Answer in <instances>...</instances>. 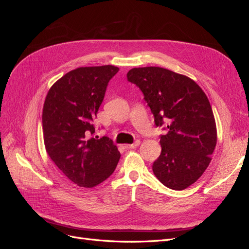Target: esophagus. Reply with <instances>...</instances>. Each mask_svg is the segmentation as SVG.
Masks as SVG:
<instances>
[{"mask_svg": "<svg viewBox=\"0 0 249 249\" xmlns=\"http://www.w3.org/2000/svg\"><path fill=\"white\" fill-rule=\"evenodd\" d=\"M140 144V140H136L134 143H132V144H127L125 145L126 148H136L137 146H139Z\"/></svg>", "mask_w": 249, "mask_h": 249, "instance_id": "34e87169", "label": "esophagus"}]
</instances>
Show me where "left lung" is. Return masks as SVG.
Listing matches in <instances>:
<instances>
[{
  "mask_svg": "<svg viewBox=\"0 0 249 249\" xmlns=\"http://www.w3.org/2000/svg\"><path fill=\"white\" fill-rule=\"evenodd\" d=\"M127 81L142 91L160 135L161 153L152 164L155 177L176 191L188 188L206 171L217 142L210 102L190 77L162 68L130 70Z\"/></svg>",
  "mask_w": 249,
  "mask_h": 249,
  "instance_id": "1",
  "label": "left lung"
}]
</instances>
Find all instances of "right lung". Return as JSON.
Masks as SVG:
<instances>
[{"label": "right lung", "instance_id": "right-lung-1", "mask_svg": "<svg viewBox=\"0 0 249 249\" xmlns=\"http://www.w3.org/2000/svg\"><path fill=\"white\" fill-rule=\"evenodd\" d=\"M114 65L78 68L64 74L46 96L42 127L46 151L60 171L80 187L93 188L115 171L120 152L108 136H96L94 120Z\"/></svg>", "mask_w": 249, "mask_h": 249}]
</instances>
